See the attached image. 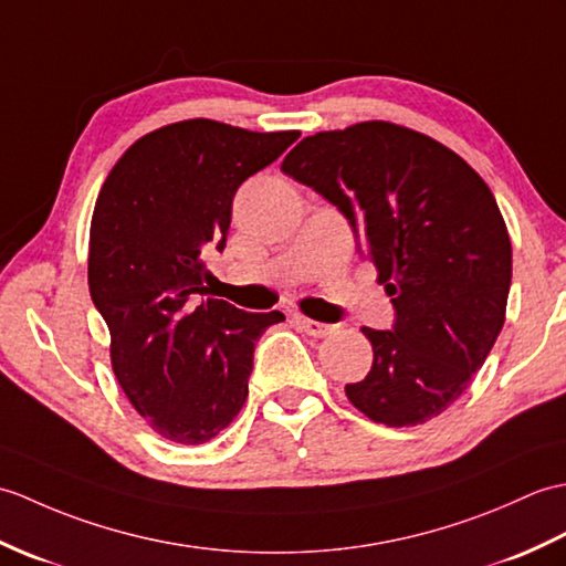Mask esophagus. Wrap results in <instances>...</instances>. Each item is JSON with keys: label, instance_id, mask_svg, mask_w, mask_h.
I'll use <instances>...</instances> for the list:
<instances>
[{"label": "esophagus", "instance_id": "obj_1", "mask_svg": "<svg viewBox=\"0 0 566 566\" xmlns=\"http://www.w3.org/2000/svg\"><path fill=\"white\" fill-rule=\"evenodd\" d=\"M295 324L303 329L305 334L315 336V338H324L326 334H332V326L329 324H322V322H315V319H307V317H295Z\"/></svg>", "mask_w": 566, "mask_h": 566}]
</instances>
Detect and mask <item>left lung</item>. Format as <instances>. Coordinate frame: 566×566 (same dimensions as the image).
<instances>
[{
  "mask_svg": "<svg viewBox=\"0 0 566 566\" xmlns=\"http://www.w3.org/2000/svg\"><path fill=\"white\" fill-rule=\"evenodd\" d=\"M281 169L344 212L392 297V329H360L373 366L348 401L392 429L443 413L506 319L511 240L489 186L453 149L387 120L310 135Z\"/></svg>",
  "mask_w": 566,
  "mask_h": 566,
  "instance_id": "1",
  "label": "left lung"
}]
</instances>
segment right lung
Segmentation results:
<instances>
[{
    "label": "right lung",
    "mask_w": 566,
    "mask_h": 566,
    "mask_svg": "<svg viewBox=\"0 0 566 566\" xmlns=\"http://www.w3.org/2000/svg\"><path fill=\"white\" fill-rule=\"evenodd\" d=\"M297 130L254 133L193 118L143 135L98 191L90 293L111 332V366L135 411L171 443L200 446L244 407L254 346L285 317L200 300L203 254L228 240L232 198Z\"/></svg>",
    "instance_id": "obj_1"
}]
</instances>
